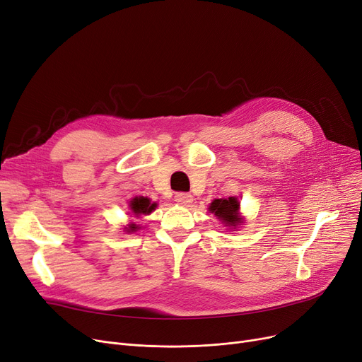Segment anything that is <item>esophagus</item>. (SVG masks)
<instances>
[{"label":"esophagus","mask_w":362,"mask_h":362,"mask_svg":"<svg viewBox=\"0 0 362 362\" xmlns=\"http://www.w3.org/2000/svg\"><path fill=\"white\" fill-rule=\"evenodd\" d=\"M175 202L180 204H184V206H188L190 203H193V196L190 193H177Z\"/></svg>","instance_id":"1"}]
</instances>
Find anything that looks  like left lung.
Instances as JSON below:
<instances>
[{
  "mask_svg": "<svg viewBox=\"0 0 362 362\" xmlns=\"http://www.w3.org/2000/svg\"><path fill=\"white\" fill-rule=\"evenodd\" d=\"M238 208L240 202L237 197H228V199H215L209 211L218 216V219L228 228H237L240 223L243 222V218L238 216Z\"/></svg>",
  "mask_w": 362,
  "mask_h": 362,
  "instance_id": "1",
  "label": "left lung"
}]
</instances>
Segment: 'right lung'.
I'll return each mask as SVG.
<instances>
[{
	"instance_id": "1",
	"label": "right lung",
	"mask_w": 362,
	"mask_h": 362,
	"mask_svg": "<svg viewBox=\"0 0 362 362\" xmlns=\"http://www.w3.org/2000/svg\"><path fill=\"white\" fill-rule=\"evenodd\" d=\"M156 203H151L147 197H135L129 202V209L132 212V216L134 218H140L141 215H148L151 214L154 209H156ZM140 227L136 226V223L131 222L129 226L125 228L127 233H134L139 230Z\"/></svg>"
}]
</instances>
